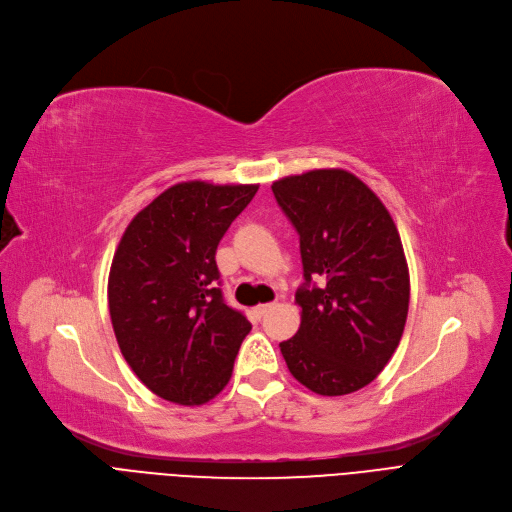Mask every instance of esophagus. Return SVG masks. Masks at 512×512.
Masks as SVG:
<instances>
[{"label": "esophagus", "mask_w": 512, "mask_h": 512, "mask_svg": "<svg viewBox=\"0 0 512 512\" xmlns=\"http://www.w3.org/2000/svg\"><path fill=\"white\" fill-rule=\"evenodd\" d=\"M270 308H273V304H260V306H256V308H254V312H256L258 316H264Z\"/></svg>", "instance_id": "34e87169"}]
</instances>
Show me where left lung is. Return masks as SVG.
<instances>
[{
  "label": "left lung",
  "mask_w": 512,
  "mask_h": 512,
  "mask_svg": "<svg viewBox=\"0 0 512 512\" xmlns=\"http://www.w3.org/2000/svg\"><path fill=\"white\" fill-rule=\"evenodd\" d=\"M273 194L299 233L306 279L295 293L302 324L279 343L287 368L316 395L355 393L384 370L403 337L409 268L397 225L345 169L283 177Z\"/></svg>",
  "instance_id": "1"
}]
</instances>
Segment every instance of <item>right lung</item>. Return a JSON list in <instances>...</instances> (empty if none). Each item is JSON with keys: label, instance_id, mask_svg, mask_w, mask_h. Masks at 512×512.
<instances>
[{"label": "right lung", "instance_id": "obj_1", "mask_svg": "<svg viewBox=\"0 0 512 512\" xmlns=\"http://www.w3.org/2000/svg\"><path fill=\"white\" fill-rule=\"evenodd\" d=\"M256 184L182 182L130 221L109 270V314L119 349L165 401L204 405L227 386L252 330L223 299L217 246Z\"/></svg>", "mask_w": 512, "mask_h": 512}]
</instances>
